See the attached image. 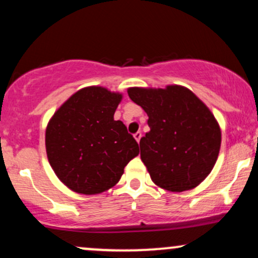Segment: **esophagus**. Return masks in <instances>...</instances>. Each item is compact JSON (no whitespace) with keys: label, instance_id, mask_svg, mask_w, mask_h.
<instances>
[{"label":"esophagus","instance_id":"34e87169","mask_svg":"<svg viewBox=\"0 0 258 258\" xmlns=\"http://www.w3.org/2000/svg\"><path fill=\"white\" fill-rule=\"evenodd\" d=\"M133 137H135L136 141H137L138 143H139V141H141V138H142V132H137V133H135V135H133Z\"/></svg>","mask_w":258,"mask_h":258}]
</instances>
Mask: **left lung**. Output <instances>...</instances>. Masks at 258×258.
<instances>
[{
	"instance_id": "8db88e82",
	"label": "left lung",
	"mask_w": 258,
	"mask_h": 258,
	"mask_svg": "<svg viewBox=\"0 0 258 258\" xmlns=\"http://www.w3.org/2000/svg\"><path fill=\"white\" fill-rule=\"evenodd\" d=\"M130 98L149 116L141 159L150 178L168 191L190 190L211 173L221 149L218 121L189 88L130 87Z\"/></svg>"
}]
</instances>
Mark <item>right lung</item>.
<instances>
[{"mask_svg": "<svg viewBox=\"0 0 258 258\" xmlns=\"http://www.w3.org/2000/svg\"><path fill=\"white\" fill-rule=\"evenodd\" d=\"M122 93L88 86L70 96L46 127V153L59 180L84 195L104 193L139 154L122 121L114 120Z\"/></svg>", "mask_w": 258, "mask_h": 258, "instance_id": "add662e5", "label": "right lung"}]
</instances>
